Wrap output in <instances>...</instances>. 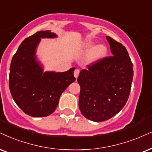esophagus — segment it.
<instances>
[{
  "instance_id": "1",
  "label": "esophagus",
  "mask_w": 152,
  "mask_h": 152,
  "mask_svg": "<svg viewBox=\"0 0 152 152\" xmlns=\"http://www.w3.org/2000/svg\"><path fill=\"white\" fill-rule=\"evenodd\" d=\"M79 74H80V70H79V69H76V70L74 71V76L75 77L76 79L77 78V77H78V75H79Z\"/></svg>"
}]
</instances>
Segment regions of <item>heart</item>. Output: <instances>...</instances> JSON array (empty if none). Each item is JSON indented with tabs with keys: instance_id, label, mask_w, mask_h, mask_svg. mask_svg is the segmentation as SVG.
<instances>
[{
	"instance_id": "obj_1",
	"label": "heart",
	"mask_w": 152,
	"mask_h": 152,
	"mask_svg": "<svg viewBox=\"0 0 152 152\" xmlns=\"http://www.w3.org/2000/svg\"><path fill=\"white\" fill-rule=\"evenodd\" d=\"M83 46L87 50H92L88 57L89 61L91 62V63L102 59L107 53V49H106V46H103V45L95 46L92 42H86Z\"/></svg>"
}]
</instances>
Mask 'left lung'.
<instances>
[{
  "mask_svg": "<svg viewBox=\"0 0 152 152\" xmlns=\"http://www.w3.org/2000/svg\"><path fill=\"white\" fill-rule=\"evenodd\" d=\"M113 56L103 58L80 71L79 107L90 121L111 118L124 107L133 78L132 63L123 44L106 37Z\"/></svg>",
  "mask_w": 152,
  "mask_h": 152,
  "instance_id": "left-lung-1",
  "label": "left lung"
}]
</instances>
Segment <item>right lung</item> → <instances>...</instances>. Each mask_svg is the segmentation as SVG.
Listing matches in <instances>:
<instances>
[{
    "label": "right lung",
    "instance_id": "add662e5",
    "mask_svg": "<svg viewBox=\"0 0 152 152\" xmlns=\"http://www.w3.org/2000/svg\"><path fill=\"white\" fill-rule=\"evenodd\" d=\"M50 31H39L25 39L13 56L9 87L13 99L24 113L33 117L53 113L66 88L75 80V67L63 72H43L35 53L42 38H56Z\"/></svg>",
    "mask_w": 152,
    "mask_h": 152
}]
</instances>
